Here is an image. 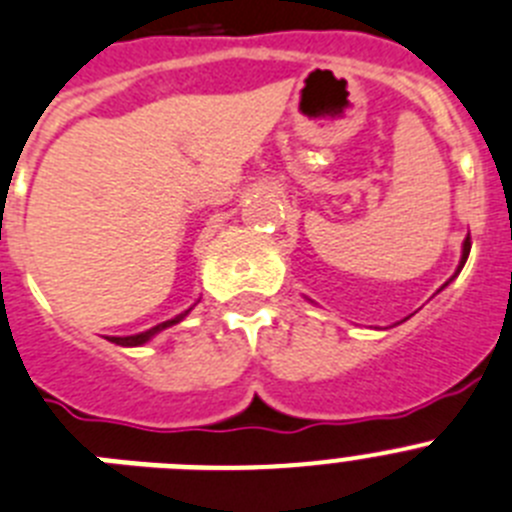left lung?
I'll use <instances>...</instances> for the list:
<instances>
[{
  "mask_svg": "<svg viewBox=\"0 0 512 512\" xmlns=\"http://www.w3.org/2000/svg\"><path fill=\"white\" fill-rule=\"evenodd\" d=\"M469 250H471V242H469V237H466V239H464V250H461V262H459V270H456V273L451 275V281H453V278H456V275L461 273V268H464L466 257H469ZM446 286H448V283H446Z\"/></svg>",
  "mask_w": 512,
  "mask_h": 512,
  "instance_id": "1",
  "label": "left lung"
}]
</instances>
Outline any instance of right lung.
Here are the masks:
<instances>
[{
  "label": "right lung",
  "mask_w": 512,
  "mask_h": 512,
  "mask_svg": "<svg viewBox=\"0 0 512 512\" xmlns=\"http://www.w3.org/2000/svg\"><path fill=\"white\" fill-rule=\"evenodd\" d=\"M188 311H190V309H188ZM188 311H185V314H188ZM185 314H177L175 319H167V322L157 324V327H151V330H146V332H139V335L108 337V340L115 342V345H123V348H136V345H144V342H149L154 335H159V332H162V330H167V327H172V324H177V322H180V319H185Z\"/></svg>",
  "instance_id": "add662e5"
}]
</instances>
